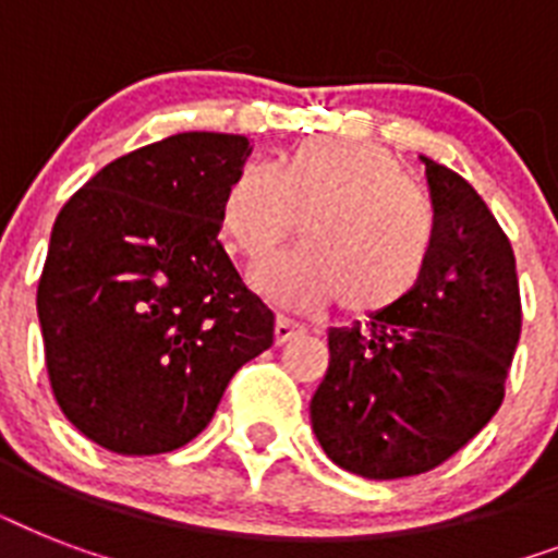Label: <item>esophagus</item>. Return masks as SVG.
<instances>
[{
  "label": "esophagus",
  "instance_id": "1",
  "mask_svg": "<svg viewBox=\"0 0 558 558\" xmlns=\"http://www.w3.org/2000/svg\"><path fill=\"white\" fill-rule=\"evenodd\" d=\"M304 324L295 322V318H289V315L280 313L278 318H275V341H278V344H287V341L298 339V336H304Z\"/></svg>",
  "mask_w": 558,
  "mask_h": 558
}]
</instances>
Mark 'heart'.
<instances>
[{"label": "heart", "mask_w": 558, "mask_h": 558, "mask_svg": "<svg viewBox=\"0 0 558 558\" xmlns=\"http://www.w3.org/2000/svg\"><path fill=\"white\" fill-rule=\"evenodd\" d=\"M298 218L304 243L257 269L260 289L283 304L339 298L348 315L385 313L420 287L437 245L432 202L379 144L301 142L271 170H240L219 205L228 243L248 263L269 257Z\"/></svg>", "instance_id": "1"}]
</instances>
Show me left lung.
Returning <instances> with one entry per match:
<instances>
[{
  "label": "left lung",
  "instance_id": "left-lung-1",
  "mask_svg": "<svg viewBox=\"0 0 558 558\" xmlns=\"http://www.w3.org/2000/svg\"><path fill=\"white\" fill-rule=\"evenodd\" d=\"M437 245L420 287L371 324L330 330L310 402L332 463L371 481L423 475L460 451L504 402L521 336L512 245L466 179L425 159Z\"/></svg>",
  "mask_w": 558,
  "mask_h": 558
}]
</instances>
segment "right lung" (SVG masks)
Returning <instances> with one entry per match:
<instances>
[{"instance_id": "obj_1", "label": "right lung", "mask_w": 558, "mask_h": 558, "mask_svg": "<svg viewBox=\"0 0 558 558\" xmlns=\"http://www.w3.org/2000/svg\"><path fill=\"white\" fill-rule=\"evenodd\" d=\"M248 153L245 135H170L109 161L57 214L37 287L48 381L104 449H182L275 341V313L217 240Z\"/></svg>"}]
</instances>
